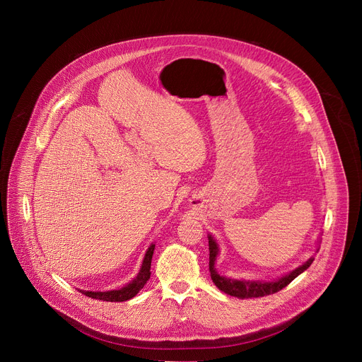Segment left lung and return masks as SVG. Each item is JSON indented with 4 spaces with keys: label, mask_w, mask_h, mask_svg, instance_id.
I'll use <instances>...</instances> for the list:
<instances>
[{
    "label": "left lung",
    "mask_w": 362,
    "mask_h": 362,
    "mask_svg": "<svg viewBox=\"0 0 362 362\" xmlns=\"http://www.w3.org/2000/svg\"><path fill=\"white\" fill-rule=\"evenodd\" d=\"M208 246H210V273L211 280L214 281L216 286L230 296H236L240 299H248V298H261L265 295H272L283 288H286L288 284L296 279L300 273L305 272L314 261V257H310L305 262L300 264L299 267L292 270L291 273L284 274L281 277H277L276 280L267 281V280H246V279H232L218 274L216 270V261L220 254V246L213 235H208ZM318 252V248H317Z\"/></svg>",
    "instance_id": "obj_1"
}]
</instances>
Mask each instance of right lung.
<instances>
[{
	"mask_svg": "<svg viewBox=\"0 0 362 362\" xmlns=\"http://www.w3.org/2000/svg\"><path fill=\"white\" fill-rule=\"evenodd\" d=\"M156 250V243H151L149 248L145 252L142 265L139 269V273L136 277L127 284H124L120 289H114V291H105V292H92V291H81V293L93 298V299H100V300H107V302H124L132 299L133 296H136L139 291L145 286V283L151 277V261H152V254H154Z\"/></svg>",
	"mask_w": 362,
	"mask_h": 362,
	"instance_id": "obj_1",
	"label": "right lung"
}]
</instances>
